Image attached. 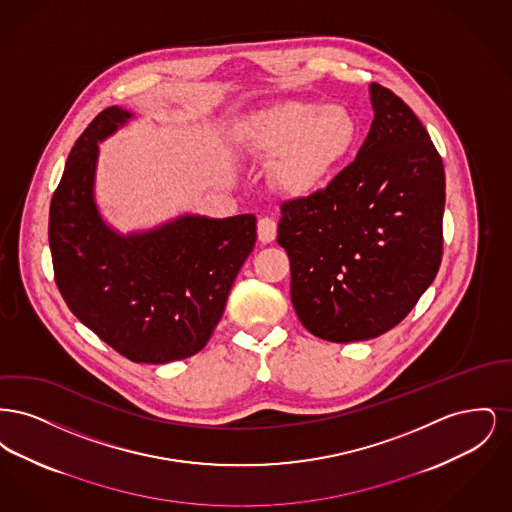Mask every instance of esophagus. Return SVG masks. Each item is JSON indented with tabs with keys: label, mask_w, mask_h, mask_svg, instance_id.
<instances>
[{
	"label": "esophagus",
	"mask_w": 512,
	"mask_h": 512,
	"mask_svg": "<svg viewBox=\"0 0 512 512\" xmlns=\"http://www.w3.org/2000/svg\"><path fill=\"white\" fill-rule=\"evenodd\" d=\"M257 236L263 244H270L276 240V220L263 217L257 222Z\"/></svg>",
	"instance_id": "34e87169"
}]
</instances>
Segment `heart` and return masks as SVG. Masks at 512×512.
Wrapping results in <instances>:
<instances>
[{
    "instance_id": "heart-1",
    "label": "heart",
    "mask_w": 512,
    "mask_h": 512,
    "mask_svg": "<svg viewBox=\"0 0 512 512\" xmlns=\"http://www.w3.org/2000/svg\"><path fill=\"white\" fill-rule=\"evenodd\" d=\"M242 142L249 151L276 155L272 180L290 195H309L340 169L357 142V122L341 105L286 101L255 115Z\"/></svg>"
}]
</instances>
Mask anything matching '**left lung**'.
Wrapping results in <instances>:
<instances>
[{
    "mask_svg": "<svg viewBox=\"0 0 512 512\" xmlns=\"http://www.w3.org/2000/svg\"><path fill=\"white\" fill-rule=\"evenodd\" d=\"M374 121L355 161L282 205L301 324L336 343L372 340L411 313L441 263L445 172L413 109L370 84Z\"/></svg>",
    "mask_w": 512,
    "mask_h": 512,
    "instance_id": "1",
    "label": "left lung"
}]
</instances>
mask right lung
<instances>
[{"label": "right lung", "mask_w": 512, "mask_h": 512, "mask_svg": "<svg viewBox=\"0 0 512 512\" xmlns=\"http://www.w3.org/2000/svg\"><path fill=\"white\" fill-rule=\"evenodd\" d=\"M134 119L113 105L76 140L49 207L55 282L84 326L134 363L201 351L257 240L255 215H180L122 234L99 213V142Z\"/></svg>", "instance_id": "add662e5"}]
</instances>
